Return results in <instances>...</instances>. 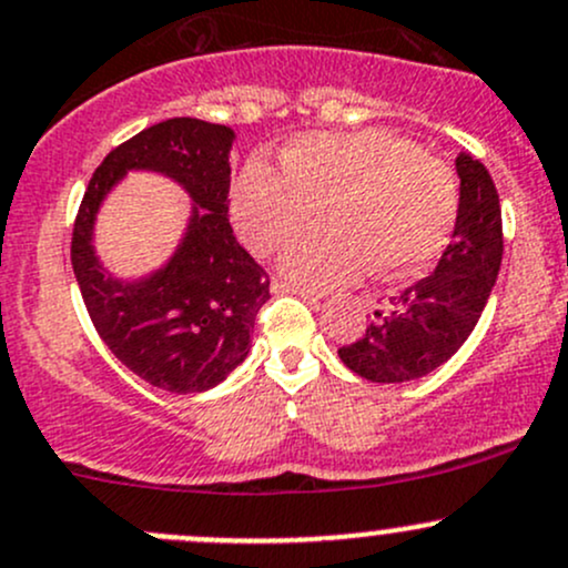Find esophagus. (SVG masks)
I'll list each match as a JSON object with an SVG mask.
<instances>
[{
	"label": "esophagus",
	"instance_id": "esophagus-1",
	"mask_svg": "<svg viewBox=\"0 0 568 568\" xmlns=\"http://www.w3.org/2000/svg\"><path fill=\"white\" fill-rule=\"evenodd\" d=\"M272 294H300L302 300H307L310 304H318V302H321V294H318V291L296 288V285L283 283V280H274V283H272Z\"/></svg>",
	"mask_w": 568,
	"mask_h": 568
}]
</instances>
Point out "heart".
<instances>
[{"mask_svg":"<svg viewBox=\"0 0 568 568\" xmlns=\"http://www.w3.org/2000/svg\"><path fill=\"white\" fill-rule=\"evenodd\" d=\"M283 171L250 160L231 193L239 236L266 255L318 223L280 258V272L302 288L324 291L364 277L419 274L440 255L457 220V182L408 139L364 133H304L280 154Z\"/></svg>","mask_w":568,"mask_h":568,"instance_id":"1","label":"heart"}]
</instances>
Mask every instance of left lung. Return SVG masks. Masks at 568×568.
<instances>
[{"label": "left lung", "instance_id": "8db88e82", "mask_svg": "<svg viewBox=\"0 0 568 568\" xmlns=\"http://www.w3.org/2000/svg\"><path fill=\"white\" fill-rule=\"evenodd\" d=\"M457 223L433 274L392 296L356 343L337 351L351 373L373 384L425 378L457 354L479 324L504 258V225L493 176L459 152Z\"/></svg>", "mask_w": 568, "mask_h": 568}]
</instances>
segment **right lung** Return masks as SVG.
<instances>
[{"instance_id":"right-lung-1","label":"right lung","mask_w":568,"mask_h":568,"mask_svg":"<svg viewBox=\"0 0 568 568\" xmlns=\"http://www.w3.org/2000/svg\"><path fill=\"white\" fill-rule=\"evenodd\" d=\"M234 130L176 116L141 130L109 152L89 179L75 217L70 261L94 329L128 369L158 389L206 392L247 359L268 274L229 223ZM128 170L174 178L194 201L189 231L169 265L119 281L93 253V220Z\"/></svg>"}]
</instances>
